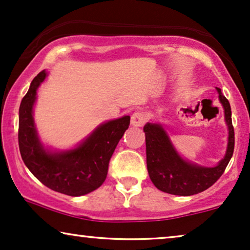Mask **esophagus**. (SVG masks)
I'll use <instances>...</instances> for the list:
<instances>
[{
  "label": "esophagus",
  "instance_id": "1",
  "mask_svg": "<svg viewBox=\"0 0 250 250\" xmlns=\"http://www.w3.org/2000/svg\"><path fill=\"white\" fill-rule=\"evenodd\" d=\"M146 116L143 112L137 111L131 115V125L132 127H142L145 123Z\"/></svg>",
  "mask_w": 250,
  "mask_h": 250
}]
</instances>
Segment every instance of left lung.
Wrapping results in <instances>:
<instances>
[{
  "label": "left lung",
  "instance_id": "obj_1",
  "mask_svg": "<svg viewBox=\"0 0 250 250\" xmlns=\"http://www.w3.org/2000/svg\"><path fill=\"white\" fill-rule=\"evenodd\" d=\"M216 90L224 108L229 137L224 158L215 167H204L183 158L160 122H147L144 125L147 171L152 183L160 191L183 197L198 194L210 188L223 175L229 165L234 149L231 106L221 89L216 88Z\"/></svg>",
  "mask_w": 250,
  "mask_h": 250
}]
</instances>
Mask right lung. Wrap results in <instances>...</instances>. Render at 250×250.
Returning a JSON list of instances; mask_svg holds the SVG:
<instances>
[{"label": "right lung", "instance_id": "1", "mask_svg": "<svg viewBox=\"0 0 250 250\" xmlns=\"http://www.w3.org/2000/svg\"><path fill=\"white\" fill-rule=\"evenodd\" d=\"M48 73L33 80L19 107L18 142L22 161L29 171L53 191L81 197L98 188L107 176L109 159L129 128L130 116L99 125L81 143L69 149H52L41 142L34 122L38 89Z\"/></svg>", "mask_w": 250, "mask_h": 250}]
</instances>
